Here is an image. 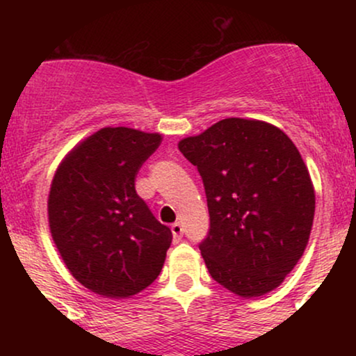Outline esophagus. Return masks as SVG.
<instances>
[{
  "mask_svg": "<svg viewBox=\"0 0 356 356\" xmlns=\"http://www.w3.org/2000/svg\"><path fill=\"white\" fill-rule=\"evenodd\" d=\"M170 229H172V234H174V239H175V241H179V239L182 238L184 227H182L181 222H174L172 226H170Z\"/></svg>",
  "mask_w": 356,
  "mask_h": 356,
  "instance_id": "esophagus-1",
  "label": "esophagus"
}]
</instances>
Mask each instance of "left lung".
Listing matches in <instances>:
<instances>
[{
    "mask_svg": "<svg viewBox=\"0 0 356 356\" xmlns=\"http://www.w3.org/2000/svg\"><path fill=\"white\" fill-rule=\"evenodd\" d=\"M179 150L206 191L211 226L199 249L212 280L243 298L277 288L314 218L312 179L291 138L266 122L224 118Z\"/></svg>",
    "mask_w": 356,
    "mask_h": 356,
    "instance_id": "left-lung-1",
    "label": "left lung"
}]
</instances>
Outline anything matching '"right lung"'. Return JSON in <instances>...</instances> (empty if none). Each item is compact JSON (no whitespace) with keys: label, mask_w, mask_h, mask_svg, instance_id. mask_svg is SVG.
<instances>
[{"label":"right lung","mask_w":356,"mask_h":356,"mask_svg":"<svg viewBox=\"0 0 356 356\" xmlns=\"http://www.w3.org/2000/svg\"><path fill=\"white\" fill-rule=\"evenodd\" d=\"M159 134L107 127L73 149L53 177L50 231L76 281L97 295L127 298L157 280L172 243L136 191Z\"/></svg>","instance_id":"obj_1"}]
</instances>
